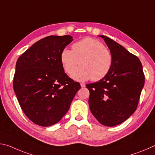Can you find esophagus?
I'll use <instances>...</instances> for the list:
<instances>
[{"mask_svg": "<svg viewBox=\"0 0 155 155\" xmlns=\"http://www.w3.org/2000/svg\"><path fill=\"white\" fill-rule=\"evenodd\" d=\"M81 87H85V84L83 83H81Z\"/></svg>", "mask_w": 155, "mask_h": 155, "instance_id": "obj_1", "label": "esophagus"}]
</instances>
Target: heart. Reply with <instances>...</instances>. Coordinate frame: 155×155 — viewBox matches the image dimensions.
Segmentation results:
<instances>
[{
    "mask_svg": "<svg viewBox=\"0 0 155 155\" xmlns=\"http://www.w3.org/2000/svg\"><path fill=\"white\" fill-rule=\"evenodd\" d=\"M61 62L65 71L72 74L78 64L81 68L72 75L77 81H98L109 74L113 65V56L101 41L87 38L72 45V51L63 49Z\"/></svg>",
    "mask_w": 155,
    "mask_h": 155,
    "instance_id": "obj_1",
    "label": "heart"
}]
</instances>
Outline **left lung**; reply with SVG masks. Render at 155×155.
I'll use <instances>...</instances> for the list:
<instances>
[{
	"label": "left lung",
	"instance_id": "left-lung-1",
	"mask_svg": "<svg viewBox=\"0 0 155 155\" xmlns=\"http://www.w3.org/2000/svg\"><path fill=\"white\" fill-rule=\"evenodd\" d=\"M100 37L104 39L111 52L113 65L103 79L86 85L90 91L89 105L101 124L114 127L135 111L145 77L137 56L108 37Z\"/></svg>",
	"mask_w": 155,
	"mask_h": 155
}]
</instances>
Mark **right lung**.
<instances>
[{"instance_id": "1", "label": "right lung", "mask_w": 155, "mask_h": 155, "mask_svg": "<svg viewBox=\"0 0 155 155\" xmlns=\"http://www.w3.org/2000/svg\"><path fill=\"white\" fill-rule=\"evenodd\" d=\"M73 40L70 35L46 37L18 59L14 90L27 117L41 127L61 120L81 89L64 72L61 52Z\"/></svg>"}]
</instances>
